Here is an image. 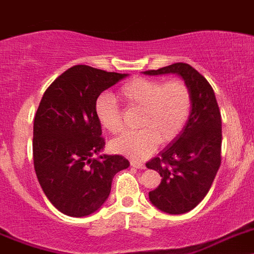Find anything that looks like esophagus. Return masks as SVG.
<instances>
[{
    "label": "esophagus",
    "mask_w": 254,
    "mask_h": 254,
    "mask_svg": "<svg viewBox=\"0 0 254 254\" xmlns=\"http://www.w3.org/2000/svg\"><path fill=\"white\" fill-rule=\"evenodd\" d=\"M130 164L132 167H135V168H140V170H144L145 168V164L143 162H139V161H130Z\"/></svg>",
    "instance_id": "1"
}]
</instances>
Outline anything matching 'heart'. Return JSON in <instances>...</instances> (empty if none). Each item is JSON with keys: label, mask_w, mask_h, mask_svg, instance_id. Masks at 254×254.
<instances>
[{"label": "heart", "mask_w": 254, "mask_h": 254, "mask_svg": "<svg viewBox=\"0 0 254 254\" xmlns=\"http://www.w3.org/2000/svg\"><path fill=\"white\" fill-rule=\"evenodd\" d=\"M118 97L127 109H139L135 131L125 132L110 143V149L130 158H145L158 144H170L180 136L192 110V92L182 78L162 79L135 77L124 83ZM95 116L104 130L118 134L123 129L119 105L110 96L95 101Z\"/></svg>", "instance_id": "1"}]
</instances>
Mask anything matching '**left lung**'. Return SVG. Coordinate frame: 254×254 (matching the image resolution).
Listing matches in <instances>:
<instances>
[{
	"instance_id": "8db88e82",
	"label": "left lung",
	"mask_w": 254,
	"mask_h": 254,
	"mask_svg": "<svg viewBox=\"0 0 254 254\" xmlns=\"http://www.w3.org/2000/svg\"><path fill=\"white\" fill-rule=\"evenodd\" d=\"M145 73H178L192 92V110L185 129L147 163L162 177L158 187L149 192L152 204L168 214H184L204 200L220 167V110L207 79L187 63H173Z\"/></svg>"
}]
</instances>
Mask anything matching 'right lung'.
<instances>
[{"label":"right lung","mask_w":254,"mask_h":254,"mask_svg":"<svg viewBox=\"0 0 254 254\" xmlns=\"http://www.w3.org/2000/svg\"><path fill=\"white\" fill-rule=\"evenodd\" d=\"M125 76L73 65L54 79L39 104L34 168L45 196L65 215L81 218L100 209L110 195L114 176L129 167L123 155L90 159L105 147L96 99Z\"/></svg>","instance_id":"obj_1"}]
</instances>
